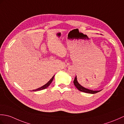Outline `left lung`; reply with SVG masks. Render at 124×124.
I'll use <instances>...</instances> for the list:
<instances>
[{"mask_svg": "<svg viewBox=\"0 0 124 124\" xmlns=\"http://www.w3.org/2000/svg\"><path fill=\"white\" fill-rule=\"evenodd\" d=\"M73 83L74 85L76 86V87L78 89V90L80 91L83 92V93H91V94H94V93H96L100 91H93V90H89L88 89L85 88L84 87H83L82 86H81L80 85L79 83L77 81V77H76L75 79H74V81H73Z\"/></svg>", "mask_w": 124, "mask_h": 124, "instance_id": "left-lung-1", "label": "left lung"}]
</instances>
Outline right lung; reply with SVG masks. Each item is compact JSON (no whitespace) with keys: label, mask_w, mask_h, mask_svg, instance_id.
Returning a JSON list of instances; mask_svg holds the SVG:
<instances>
[{"label":"right lung","mask_w":124,"mask_h":124,"mask_svg":"<svg viewBox=\"0 0 124 124\" xmlns=\"http://www.w3.org/2000/svg\"><path fill=\"white\" fill-rule=\"evenodd\" d=\"M54 76L51 79V80H50V81H49L46 84H45V85H44L43 86H42V87H40V88H38V89H35V90H33V91H39V90H43V89H45V88H46L47 87H48L49 85H50L51 84V82H52V81H53V79H54Z\"/></svg>","instance_id":"1"}]
</instances>
